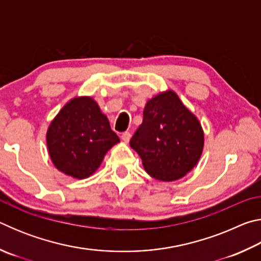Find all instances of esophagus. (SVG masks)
<instances>
[{
  "instance_id": "obj_1",
  "label": "esophagus",
  "mask_w": 261,
  "mask_h": 261,
  "mask_svg": "<svg viewBox=\"0 0 261 261\" xmlns=\"http://www.w3.org/2000/svg\"><path fill=\"white\" fill-rule=\"evenodd\" d=\"M130 137H131V135H130V132H129V131L123 132V134L121 135V138H122V140H123V141H124V143H129Z\"/></svg>"
}]
</instances>
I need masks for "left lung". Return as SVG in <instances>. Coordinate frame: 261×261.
I'll return each mask as SVG.
<instances>
[{
    "label": "left lung",
    "instance_id": "1",
    "mask_svg": "<svg viewBox=\"0 0 261 261\" xmlns=\"http://www.w3.org/2000/svg\"><path fill=\"white\" fill-rule=\"evenodd\" d=\"M145 170L153 178L171 182L193 169L204 148L198 118L173 91L147 101L144 120L130 140Z\"/></svg>",
    "mask_w": 261,
    "mask_h": 261
}]
</instances>
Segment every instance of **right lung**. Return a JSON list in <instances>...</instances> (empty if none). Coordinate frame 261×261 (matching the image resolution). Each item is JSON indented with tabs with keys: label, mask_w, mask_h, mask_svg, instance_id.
Masks as SVG:
<instances>
[{
	"label": "right lung",
	"mask_w": 261,
	"mask_h": 261,
	"mask_svg": "<svg viewBox=\"0 0 261 261\" xmlns=\"http://www.w3.org/2000/svg\"><path fill=\"white\" fill-rule=\"evenodd\" d=\"M118 141L107 116L90 96L69 101L47 131L48 152L54 166L79 179L93 174Z\"/></svg>",
	"instance_id": "add662e5"
}]
</instances>
